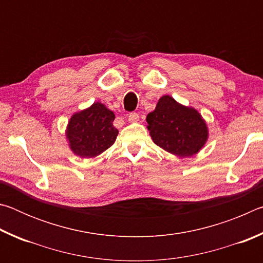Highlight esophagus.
Instances as JSON below:
<instances>
[{
	"label": "esophagus",
	"mask_w": 263,
	"mask_h": 263,
	"mask_svg": "<svg viewBox=\"0 0 263 263\" xmlns=\"http://www.w3.org/2000/svg\"><path fill=\"white\" fill-rule=\"evenodd\" d=\"M138 119H139V115H138L137 112H131L127 116V121L130 123H135L138 121Z\"/></svg>",
	"instance_id": "34e87169"
}]
</instances>
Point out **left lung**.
Listing matches in <instances>:
<instances>
[{"instance_id":"left-lung-1","label":"left lung","mask_w":263,"mask_h":263,"mask_svg":"<svg viewBox=\"0 0 263 263\" xmlns=\"http://www.w3.org/2000/svg\"><path fill=\"white\" fill-rule=\"evenodd\" d=\"M154 144L177 157H191L208 140V126L194 108L164 95L146 117Z\"/></svg>"}]
</instances>
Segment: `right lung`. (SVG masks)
Listing matches in <instances>:
<instances>
[{"label":"right lung","mask_w":263,"mask_h":263,"mask_svg":"<svg viewBox=\"0 0 263 263\" xmlns=\"http://www.w3.org/2000/svg\"><path fill=\"white\" fill-rule=\"evenodd\" d=\"M114 121L115 114L100 102L74 114L66 131L73 153L81 158H94L108 149L118 135Z\"/></svg>","instance_id":"add662e5"}]
</instances>
